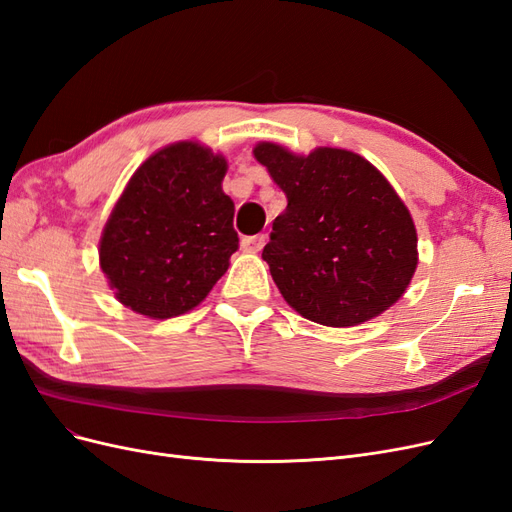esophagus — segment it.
Returning <instances> with one entry per match:
<instances>
[{"instance_id":"esophagus-1","label":"esophagus","mask_w":512,"mask_h":512,"mask_svg":"<svg viewBox=\"0 0 512 512\" xmlns=\"http://www.w3.org/2000/svg\"><path fill=\"white\" fill-rule=\"evenodd\" d=\"M265 243H267V235L245 237V239L241 241V245H243V250H245V252H260L262 247H265Z\"/></svg>"}]
</instances>
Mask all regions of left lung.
<instances>
[{"label": "left lung", "mask_w": 512, "mask_h": 512, "mask_svg": "<svg viewBox=\"0 0 512 512\" xmlns=\"http://www.w3.org/2000/svg\"><path fill=\"white\" fill-rule=\"evenodd\" d=\"M288 207L262 250L286 303L324 327L380 316L416 271V228L391 183L359 153L318 147L297 156L258 143Z\"/></svg>", "instance_id": "1"}]
</instances>
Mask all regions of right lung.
<instances>
[{"label": "right lung", "mask_w": 512, "mask_h": 512, "mask_svg": "<svg viewBox=\"0 0 512 512\" xmlns=\"http://www.w3.org/2000/svg\"><path fill=\"white\" fill-rule=\"evenodd\" d=\"M226 160L175 143L141 164L108 218L100 267L119 303L153 320L190 312L239 250Z\"/></svg>", "instance_id": "add662e5"}]
</instances>
